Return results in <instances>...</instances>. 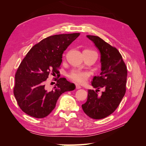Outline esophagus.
<instances>
[{
	"mask_svg": "<svg viewBox=\"0 0 146 146\" xmlns=\"http://www.w3.org/2000/svg\"><path fill=\"white\" fill-rule=\"evenodd\" d=\"M76 89H80L81 88V86L79 85H78V84H76Z\"/></svg>",
	"mask_w": 146,
	"mask_h": 146,
	"instance_id": "1",
	"label": "esophagus"
}]
</instances>
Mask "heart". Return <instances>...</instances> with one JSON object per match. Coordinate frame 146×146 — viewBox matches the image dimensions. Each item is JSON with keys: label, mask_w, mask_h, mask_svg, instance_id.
Returning <instances> with one entry per match:
<instances>
[{"label": "heart", "mask_w": 146, "mask_h": 146, "mask_svg": "<svg viewBox=\"0 0 146 146\" xmlns=\"http://www.w3.org/2000/svg\"><path fill=\"white\" fill-rule=\"evenodd\" d=\"M85 50L92 51L90 50ZM89 77H90V74L88 72H85V71H81V70H73L68 75V77L70 80H72V82L78 84L85 83L87 82Z\"/></svg>", "instance_id": "heart-1"}]
</instances>
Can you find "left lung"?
Wrapping results in <instances>:
<instances>
[{
	"mask_svg": "<svg viewBox=\"0 0 146 146\" xmlns=\"http://www.w3.org/2000/svg\"><path fill=\"white\" fill-rule=\"evenodd\" d=\"M87 37L100 52L102 72L100 76L93 78L91 83L98 90H88L87 101L82 107L90 117L100 119L112 114L120 104L126 91L127 70L122 55L116 47L99 36L87 35ZM102 87L105 90L99 95L97 91Z\"/></svg>",
	"mask_w": 146,
	"mask_h": 146,
	"instance_id": "1",
	"label": "left lung"
}]
</instances>
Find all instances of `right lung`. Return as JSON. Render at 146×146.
<instances>
[{
    "label": "right lung",
    "mask_w": 146,
    "mask_h": 146,
    "mask_svg": "<svg viewBox=\"0 0 146 146\" xmlns=\"http://www.w3.org/2000/svg\"><path fill=\"white\" fill-rule=\"evenodd\" d=\"M80 33L55 35L43 39L29 51L15 74L13 92L20 108L28 115L43 118L55 107L64 92L75 90L74 83L64 78H56L54 89L47 91L48 75L58 74L62 55Z\"/></svg>",
    "instance_id": "1"
}]
</instances>
